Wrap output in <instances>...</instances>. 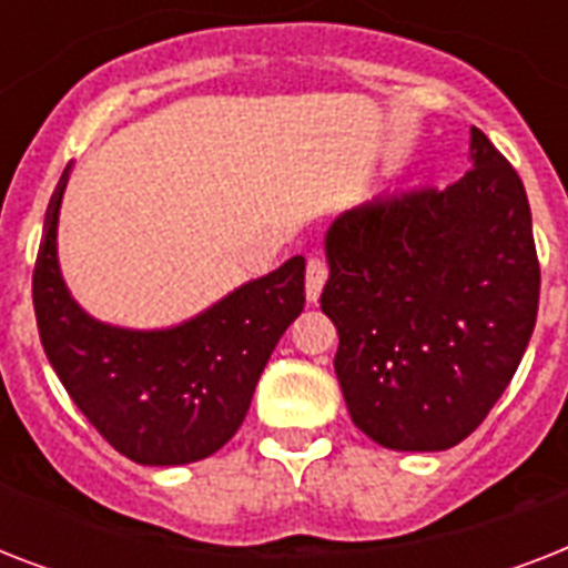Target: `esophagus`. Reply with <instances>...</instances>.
Returning a JSON list of instances; mask_svg holds the SVG:
<instances>
[{"instance_id": "34e87169", "label": "esophagus", "mask_w": 568, "mask_h": 568, "mask_svg": "<svg viewBox=\"0 0 568 568\" xmlns=\"http://www.w3.org/2000/svg\"><path fill=\"white\" fill-rule=\"evenodd\" d=\"M329 276V267L324 258L312 256L306 262V301L310 303H318L321 292H324V283H327Z\"/></svg>"}]
</instances>
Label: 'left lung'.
<instances>
[{"instance_id": "8db88e82", "label": "left lung", "mask_w": 568, "mask_h": 568, "mask_svg": "<svg viewBox=\"0 0 568 568\" xmlns=\"http://www.w3.org/2000/svg\"><path fill=\"white\" fill-rule=\"evenodd\" d=\"M448 189L374 196L327 230L321 310L359 430L392 450H445L510 386L539 310V258L519 173L471 126Z\"/></svg>"}]
</instances>
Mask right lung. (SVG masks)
<instances>
[{"mask_svg": "<svg viewBox=\"0 0 568 568\" xmlns=\"http://www.w3.org/2000/svg\"><path fill=\"white\" fill-rule=\"evenodd\" d=\"M70 164L49 200L31 297L38 333L67 395L111 448L141 466L212 457L244 422L276 342L303 312L306 262L244 283L171 329H123L91 318L58 267V212Z\"/></svg>", "mask_w": 568, "mask_h": 568, "instance_id": "add662e5", "label": "right lung"}]
</instances>
